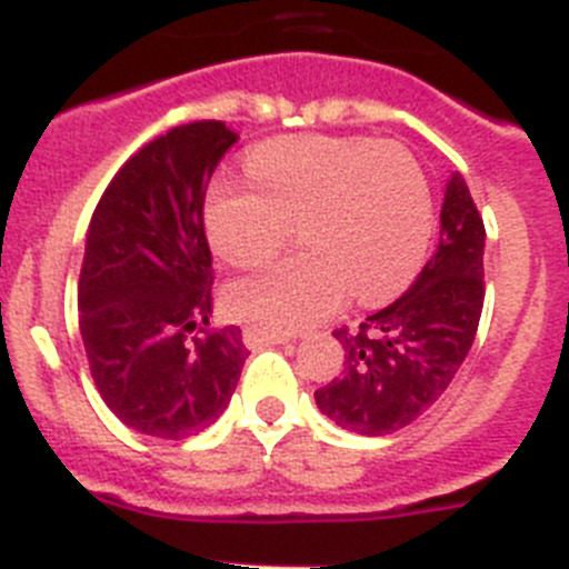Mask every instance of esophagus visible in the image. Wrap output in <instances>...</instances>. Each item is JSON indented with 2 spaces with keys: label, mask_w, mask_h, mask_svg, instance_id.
I'll use <instances>...</instances> for the list:
<instances>
[{
  "label": "esophagus",
  "mask_w": 569,
  "mask_h": 569,
  "mask_svg": "<svg viewBox=\"0 0 569 569\" xmlns=\"http://www.w3.org/2000/svg\"><path fill=\"white\" fill-rule=\"evenodd\" d=\"M241 339H244V345H248L250 350H261V347L284 345V341H288V336L264 333V330H259V328H244V330H241Z\"/></svg>",
  "instance_id": "esophagus-1"
}]
</instances>
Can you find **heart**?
<instances>
[{
  "label": "heart",
  "instance_id": "heart-1",
  "mask_svg": "<svg viewBox=\"0 0 569 569\" xmlns=\"http://www.w3.org/2000/svg\"><path fill=\"white\" fill-rule=\"evenodd\" d=\"M253 188L216 182L204 208L210 244L253 268L299 233V256L233 281L228 308L264 333H290L359 305L393 299L421 268L433 196L416 156L361 136H293L248 156Z\"/></svg>",
  "mask_w": 569,
  "mask_h": 569
}]
</instances>
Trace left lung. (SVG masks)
I'll return each mask as SVG.
<instances>
[{
    "mask_svg": "<svg viewBox=\"0 0 569 569\" xmlns=\"http://www.w3.org/2000/svg\"><path fill=\"white\" fill-rule=\"evenodd\" d=\"M485 308V222L456 170L439 248L405 296L359 328H339L345 370L316 390L328 419L359 436L396 433L433 407L470 353Z\"/></svg>",
    "mask_w": 569,
    "mask_h": 569,
    "instance_id": "left-lung-1",
    "label": "left lung"
}]
</instances>
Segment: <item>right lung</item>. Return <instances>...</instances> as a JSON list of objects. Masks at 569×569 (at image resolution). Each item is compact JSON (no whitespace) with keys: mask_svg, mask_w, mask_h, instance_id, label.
Instances as JSON below:
<instances>
[{"mask_svg":"<svg viewBox=\"0 0 569 569\" xmlns=\"http://www.w3.org/2000/svg\"><path fill=\"white\" fill-rule=\"evenodd\" d=\"M239 136L216 119L136 150L90 219L79 330L104 405L156 439H188L224 413L248 347L216 328L204 236L210 176Z\"/></svg>","mask_w":569,"mask_h":569,"instance_id":"add662e5","label":"right lung"}]
</instances>
